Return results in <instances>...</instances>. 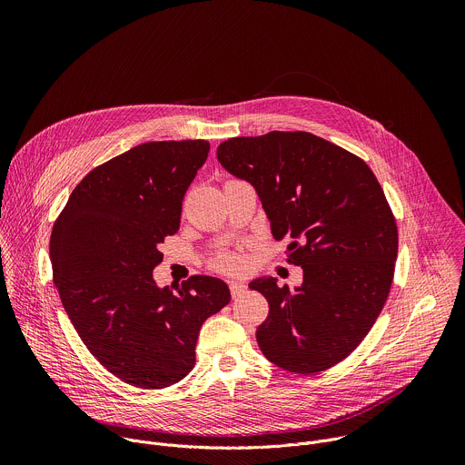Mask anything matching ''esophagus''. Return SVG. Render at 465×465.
Masks as SVG:
<instances>
[{"mask_svg": "<svg viewBox=\"0 0 465 465\" xmlns=\"http://www.w3.org/2000/svg\"><path fill=\"white\" fill-rule=\"evenodd\" d=\"M230 292H232L233 298H237V296L246 292V285L241 283V282H230Z\"/></svg>", "mask_w": 465, "mask_h": 465, "instance_id": "1", "label": "esophagus"}]
</instances>
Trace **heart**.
<instances>
[{"label": "heart", "instance_id": "heart-1", "mask_svg": "<svg viewBox=\"0 0 465 465\" xmlns=\"http://www.w3.org/2000/svg\"><path fill=\"white\" fill-rule=\"evenodd\" d=\"M244 259L239 252H226L217 259V267L223 271H241Z\"/></svg>", "mask_w": 465, "mask_h": 465}]
</instances>
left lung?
I'll list each match as a JSON object with an SVG mask.
<instances>
[{
    "mask_svg": "<svg viewBox=\"0 0 465 465\" xmlns=\"http://www.w3.org/2000/svg\"><path fill=\"white\" fill-rule=\"evenodd\" d=\"M221 165L253 185L274 239L289 237L300 287L257 278L269 302L255 339L271 362L318 373L346 359L388 298L397 226L381 183L355 154L309 132H269L217 147Z\"/></svg>",
    "mask_w": 465,
    "mask_h": 465,
    "instance_id": "8db88e82",
    "label": "left lung"
}]
</instances>
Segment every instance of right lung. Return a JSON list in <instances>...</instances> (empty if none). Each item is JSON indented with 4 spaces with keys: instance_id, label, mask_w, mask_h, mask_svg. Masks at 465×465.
I'll use <instances>...</instances> for the list:
<instances>
[{
    "instance_id": "obj_1",
    "label": "right lung",
    "mask_w": 465,
    "mask_h": 465,
    "mask_svg": "<svg viewBox=\"0 0 465 465\" xmlns=\"http://www.w3.org/2000/svg\"><path fill=\"white\" fill-rule=\"evenodd\" d=\"M208 153L206 140L149 142L108 160L74 189L51 232L53 282L68 318L90 353L136 388L183 379L204 320L230 303L219 278L193 276L176 291L153 278Z\"/></svg>"
}]
</instances>
